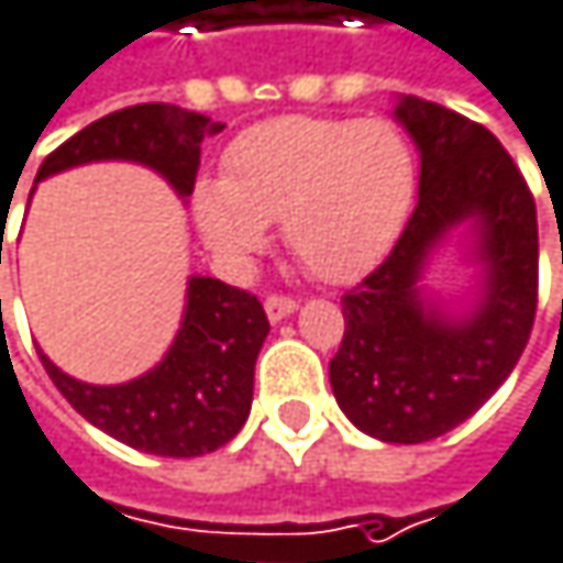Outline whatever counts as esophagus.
I'll return each instance as SVG.
<instances>
[{
    "label": "esophagus",
    "mask_w": 563,
    "mask_h": 563,
    "mask_svg": "<svg viewBox=\"0 0 563 563\" xmlns=\"http://www.w3.org/2000/svg\"><path fill=\"white\" fill-rule=\"evenodd\" d=\"M295 308H298V301L288 298V295H268V298H265V314H268V321H282V318H288Z\"/></svg>",
    "instance_id": "1"
}]
</instances>
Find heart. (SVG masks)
<instances>
[{"label": "heart", "mask_w": 563, "mask_h": 563, "mask_svg": "<svg viewBox=\"0 0 563 563\" xmlns=\"http://www.w3.org/2000/svg\"><path fill=\"white\" fill-rule=\"evenodd\" d=\"M417 196V156L390 121L275 118L229 143L222 179L192 186L206 245L249 265L282 222L288 252L321 282H354L397 242Z\"/></svg>", "instance_id": "1"}]
</instances>
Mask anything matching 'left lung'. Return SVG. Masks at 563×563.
<instances>
[{
    "instance_id": "8db88e82",
    "label": "left lung",
    "mask_w": 563,
    "mask_h": 563,
    "mask_svg": "<svg viewBox=\"0 0 563 563\" xmlns=\"http://www.w3.org/2000/svg\"><path fill=\"white\" fill-rule=\"evenodd\" d=\"M394 114L420 146V199L390 255L341 298L331 390L357 429L413 445L468 420L515 371L538 311V212L492 131L413 95ZM462 221L476 232L483 295L459 319L426 306L416 285Z\"/></svg>"
}]
</instances>
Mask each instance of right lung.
Listing matches in <instances>:
<instances>
[{
    "mask_svg": "<svg viewBox=\"0 0 563 563\" xmlns=\"http://www.w3.org/2000/svg\"><path fill=\"white\" fill-rule=\"evenodd\" d=\"M219 131L222 124L176 104H134L88 124L48 153L35 179L95 159H134L166 176L179 196H189L199 143ZM265 334L268 318L252 291L192 275L176 341L137 380L95 387L58 371L42 351L38 357L62 397L91 426L150 455L189 459L225 445L249 420Z\"/></svg>",
    "mask_w": 563,
    "mask_h": 563,
    "instance_id": "add662e5",
    "label": "right lung"
}]
</instances>
